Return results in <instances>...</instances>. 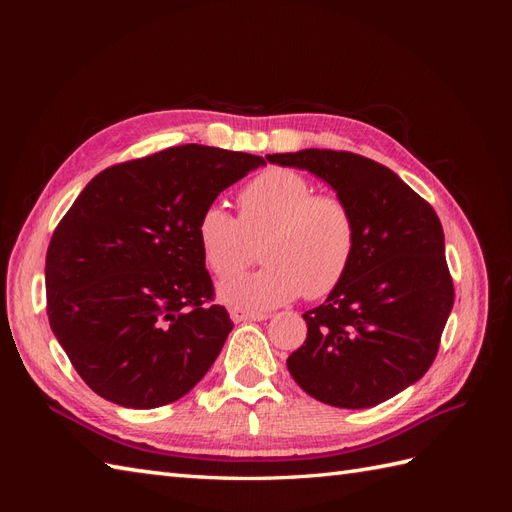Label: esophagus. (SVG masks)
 <instances>
[{"mask_svg": "<svg viewBox=\"0 0 512 512\" xmlns=\"http://www.w3.org/2000/svg\"><path fill=\"white\" fill-rule=\"evenodd\" d=\"M230 318H232V322H260V320H267L269 316L267 314H260V312H247V309H239V307H235V309H230Z\"/></svg>", "mask_w": 512, "mask_h": 512, "instance_id": "34e87169", "label": "esophagus"}]
</instances>
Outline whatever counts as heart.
Listing matches in <instances>:
<instances>
[{"mask_svg": "<svg viewBox=\"0 0 512 512\" xmlns=\"http://www.w3.org/2000/svg\"><path fill=\"white\" fill-rule=\"evenodd\" d=\"M207 267L218 277L241 273L262 241L267 265L222 284L220 297L239 309H271L294 301L322 299L344 282L356 252L350 207L288 168H271L239 194V218L222 203H209L196 222Z\"/></svg>", "mask_w": 512, "mask_h": 512, "instance_id": "obj_1", "label": "heart"}]
</instances>
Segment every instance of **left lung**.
Masks as SVG:
<instances>
[{"instance_id": "8db88e82", "label": "left lung", "mask_w": 512, "mask_h": 512, "mask_svg": "<svg viewBox=\"0 0 512 512\" xmlns=\"http://www.w3.org/2000/svg\"><path fill=\"white\" fill-rule=\"evenodd\" d=\"M267 160L327 181L356 224L350 271L303 314L307 339L288 356L290 376L322 404L378 406L425 376L453 309L440 218L391 168L356 153L303 149Z\"/></svg>"}]
</instances>
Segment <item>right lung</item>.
Masks as SVG:
<instances>
[{"label": "right lung", "mask_w": 512, "mask_h": 512, "mask_svg": "<svg viewBox=\"0 0 512 512\" xmlns=\"http://www.w3.org/2000/svg\"><path fill=\"white\" fill-rule=\"evenodd\" d=\"M265 164L179 145L91 179L46 252V314L91 391L149 410L200 382L232 331L196 237L203 209Z\"/></svg>", "instance_id": "1"}]
</instances>
